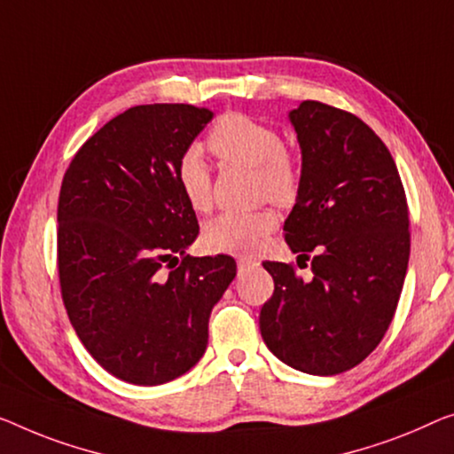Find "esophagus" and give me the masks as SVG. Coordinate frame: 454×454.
<instances>
[{
    "label": "esophagus",
    "mask_w": 454,
    "mask_h": 454,
    "mask_svg": "<svg viewBox=\"0 0 454 454\" xmlns=\"http://www.w3.org/2000/svg\"><path fill=\"white\" fill-rule=\"evenodd\" d=\"M239 270L240 273H245V270H250V269H256L259 267V261H254V259H248V256H240L239 261Z\"/></svg>",
    "instance_id": "34e87169"
}]
</instances>
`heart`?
I'll list each match as a JSON object with an SVG mask.
<instances>
[{"mask_svg":"<svg viewBox=\"0 0 454 454\" xmlns=\"http://www.w3.org/2000/svg\"><path fill=\"white\" fill-rule=\"evenodd\" d=\"M207 145L222 160L253 167L261 198L287 206L300 193V162L287 146H283L281 134L265 121L240 112L224 114L209 130ZM175 179L187 204L195 212H206L212 204V175L198 148H189L181 154L175 167ZM275 226L277 214L270 207L256 212H222L207 222L204 239L212 250L250 254Z\"/></svg>","mask_w":454,"mask_h":454,"instance_id":"heart-1","label":"heart"}]
</instances>
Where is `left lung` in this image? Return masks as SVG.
I'll return each instance as SVG.
<instances>
[{
  "instance_id": "left-lung-1",
  "label": "left lung",
  "mask_w": 454,
  "mask_h": 454,
  "mask_svg": "<svg viewBox=\"0 0 454 454\" xmlns=\"http://www.w3.org/2000/svg\"><path fill=\"white\" fill-rule=\"evenodd\" d=\"M289 120L301 185L283 232L297 265L312 261V279L292 262H262L275 292L261 336L289 367L338 375L373 353L394 320L410 259L408 201L387 146L355 114L308 99Z\"/></svg>"
}]
</instances>
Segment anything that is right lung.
Segmentation results:
<instances>
[{
    "mask_svg": "<svg viewBox=\"0 0 454 454\" xmlns=\"http://www.w3.org/2000/svg\"><path fill=\"white\" fill-rule=\"evenodd\" d=\"M212 116L134 106L85 140L63 177L60 295L79 340L121 381L160 385L192 369L236 277L232 256L185 254L200 226L175 167Z\"/></svg>",
    "mask_w": 454,
    "mask_h": 454,
    "instance_id": "1",
    "label": "right lung"
}]
</instances>
